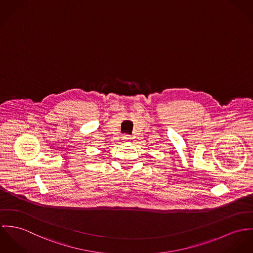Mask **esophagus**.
<instances>
[{
	"label": "esophagus",
	"mask_w": 253,
	"mask_h": 253,
	"mask_svg": "<svg viewBox=\"0 0 253 253\" xmlns=\"http://www.w3.org/2000/svg\"><path fill=\"white\" fill-rule=\"evenodd\" d=\"M122 139H123L124 141H126V142H127V141H130V140H131V137H130V136H128V135H124Z\"/></svg>",
	"instance_id": "esophagus-1"
}]
</instances>
